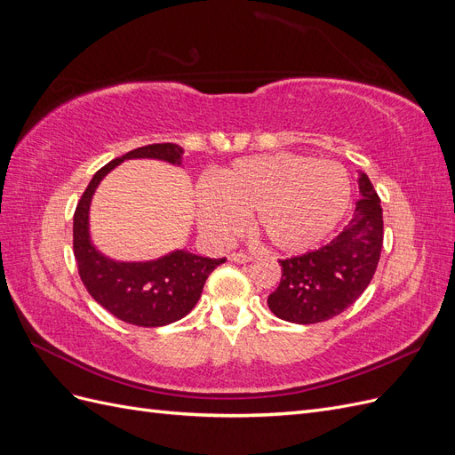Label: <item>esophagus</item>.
<instances>
[{
	"instance_id": "1",
	"label": "esophagus",
	"mask_w": 455,
	"mask_h": 455,
	"mask_svg": "<svg viewBox=\"0 0 455 455\" xmlns=\"http://www.w3.org/2000/svg\"><path fill=\"white\" fill-rule=\"evenodd\" d=\"M229 261H235V264H246V261H251L249 254H243V252H231L228 256Z\"/></svg>"
}]
</instances>
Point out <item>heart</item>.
I'll return each mask as SVG.
<instances>
[{"label": "heart", "instance_id": "1", "mask_svg": "<svg viewBox=\"0 0 455 455\" xmlns=\"http://www.w3.org/2000/svg\"><path fill=\"white\" fill-rule=\"evenodd\" d=\"M349 201L351 180L339 163L286 151L237 159L196 189L197 222L211 241L229 243L254 214L258 231L284 252L323 243Z\"/></svg>", "mask_w": 455, "mask_h": 455}]
</instances>
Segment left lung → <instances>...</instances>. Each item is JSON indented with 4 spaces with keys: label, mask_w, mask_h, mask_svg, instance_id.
<instances>
[{
    "label": "left lung",
    "mask_w": 455,
    "mask_h": 455,
    "mask_svg": "<svg viewBox=\"0 0 455 455\" xmlns=\"http://www.w3.org/2000/svg\"><path fill=\"white\" fill-rule=\"evenodd\" d=\"M359 194L347 228L319 251L281 259L283 277L267 298L275 316L296 324H315L353 306L374 277L383 216L370 178L359 171Z\"/></svg>",
    "instance_id": "left-lung-1"
}]
</instances>
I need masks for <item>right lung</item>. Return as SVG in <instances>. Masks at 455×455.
Instances as JSON below:
<instances>
[{"label":"right lung","mask_w":455,"mask_h":455,"mask_svg":"<svg viewBox=\"0 0 455 455\" xmlns=\"http://www.w3.org/2000/svg\"><path fill=\"white\" fill-rule=\"evenodd\" d=\"M184 149L151 144L121 156L92 176L74 214V256L89 294L117 319L134 326L157 328L180 321L201 298L209 275L226 258H206L176 249L156 259L125 261L104 254L91 237V203L96 188L127 159H156L182 167Z\"/></svg>","instance_id":"right-lung-1"}]
</instances>
